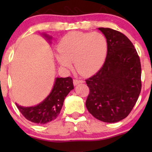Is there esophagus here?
Masks as SVG:
<instances>
[{
	"instance_id": "1",
	"label": "esophagus",
	"mask_w": 152,
	"mask_h": 152,
	"mask_svg": "<svg viewBox=\"0 0 152 152\" xmlns=\"http://www.w3.org/2000/svg\"><path fill=\"white\" fill-rule=\"evenodd\" d=\"M73 82H74V86H76V85H78V83H83V81H82V80H78V79H76V78H74Z\"/></svg>"
}]
</instances>
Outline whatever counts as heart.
<instances>
[{
	"label": "heart",
	"mask_w": 152,
	"mask_h": 152,
	"mask_svg": "<svg viewBox=\"0 0 152 152\" xmlns=\"http://www.w3.org/2000/svg\"><path fill=\"white\" fill-rule=\"evenodd\" d=\"M56 59L64 67L74 62L76 71L82 76L95 73L105 60L107 40L99 32L73 31L66 34L58 45Z\"/></svg>",
	"instance_id": "1"
}]
</instances>
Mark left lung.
<instances>
[{
	"label": "left lung",
	"mask_w": 152,
	"mask_h": 152,
	"mask_svg": "<svg viewBox=\"0 0 152 152\" xmlns=\"http://www.w3.org/2000/svg\"><path fill=\"white\" fill-rule=\"evenodd\" d=\"M107 40L104 65L86 80L89 88L86 106L97 119L107 123L126 118L142 89V68L137 50L128 38L109 28H99Z\"/></svg>",
	"instance_id": "1"
}]
</instances>
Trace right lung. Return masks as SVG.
<instances>
[{
  "mask_svg": "<svg viewBox=\"0 0 152 152\" xmlns=\"http://www.w3.org/2000/svg\"><path fill=\"white\" fill-rule=\"evenodd\" d=\"M45 36L50 39V36L46 34ZM72 89H74L72 78H56L51 92L43 102L32 107H23L16 104L17 108L28 121L44 124L57 118L60 114L64 99Z\"/></svg>",
  "mask_w": 152,
  "mask_h": 152,
  "instance_id": "add662e5",
  "label": "right lung"
}]
</instances>
